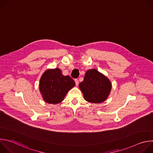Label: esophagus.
<instances>
[{"mask_svg": "<svg viewBox=\"0 0 153 153\" xmlns=\"http://www.w3.org/2000/svg\"><path fill=\"white\" fill-rule=\"evenodd\" d=\"M74 81H75V83H76V85L78 86V85H79V80H78V79H74Z\"/></svg>", "mask_w": 153, "mask_h": 153, "instance_id": "1", "label": "esophagus"}]
</instances>
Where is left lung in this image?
Segmentation results:
<instances>
[{
    "label": "left lung",
    "mask_w": 153,
    "mask_h": 153,
    "mask_svg": "<svg viewBox=\"0 0 153 153\" xmlns=\"http://www.w3.org/2000/svg\"><path fill=\"white\" fill-rule=\"evenodd\" d=\"M79 88L86 101L98 103L107 99L111 90V83L103 74L91 69L86 72Z\"/></svg>",
    "instance_id": "obj_1"
}]
</instances>
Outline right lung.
Listing matches in <instances>:
<instances>
[{
	"mask_svg": "<svg viewBox=\"0 0 153 153\" xmlns=\"http://www.w3.org/2000/svg\"><path fill=\"white\" fill-rule=\"evenodd\" d=\"M74 86V80L69 76H63L60 69H50L43 73L40 78L39 90L47 103L57 104L64 99Z\"/></svg>",
	"mask_w": 153,
	"mask_h": 153,
	"instance_id": "1",
	"label": "right lung"
}]
</instances>
